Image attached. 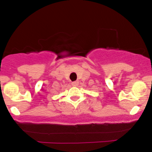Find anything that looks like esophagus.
Here are the masks:
<instances>
[{
    "label": "esophagus",
    "mask_w": 152,
    "mask_h": 152,
    "mask_svg": "<svg viewBox=\"0 0 152 152\" xmlns=\"http://www.w3.org/2000/svg\"><path fill=\"white\" fill-rule=\"evenodd\" d=\"M71 85H72L73 86H77L78 85V81H76L72 82V83H71Z\"/></svg>",
    "instance_id": "obj_1"
}]
</instances>
